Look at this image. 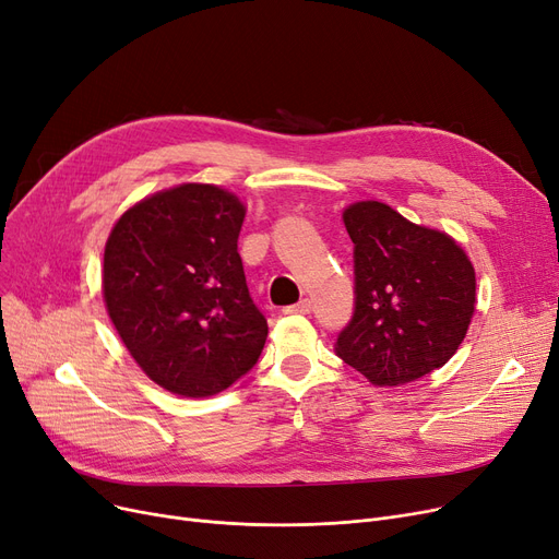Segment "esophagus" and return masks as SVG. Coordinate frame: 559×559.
I'll return each instance as SVG.
<instances>
[{
    "label": "esophagus",
    "instance_id": "esophagus-1",
    "mask_svg": "<svg viewBox=\"0 0 559 559\" xmlns=\"http://www.w3.org/2000/svg\"><path fill=\"white\" fill-rule=\"evenodd\" d=\"M285 312H287V314H308V312H310V301H308V299H301V301L295 304V306H287Z\"/></svg>",
    "mask_w": 559,
    "mask_h": 559
}]
</instances>
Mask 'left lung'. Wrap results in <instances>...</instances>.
<instances>
[{"mask_svg":"<svg viewBox=\"0 0 559 559\" xmlns=\"http://www.w3.org/2000/svg\"><path fill=\"white\" fill-rule=\"evenodd\" d=\"M354 241L356 310L335 352L374 385H404L445 366L475 314V270L454 237L381 201L343 210Z\"/></svg>","mask_w":559,"mask_h":559,"instance_id":"obj_1","label":"left lung"}]
</instances>
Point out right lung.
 <instances>
[{
    "mask_svg": "<svg viewBox=\"0 0 559 559\" xmlns=\"http://www.w3.org/2000/svg\"><path fill=\"white\" fill-rule=\"evenodd\" d=\"M237 193L182 182L130 205L103 262L109 320L141 372L180 397H210L262 354L266 320L249 297Z\"/></svg>",
    "mask_w": 559,
    "mask_h": 559,
    "instance_id": "obj_1",
    "label": "right lung"
}]
</instances>
